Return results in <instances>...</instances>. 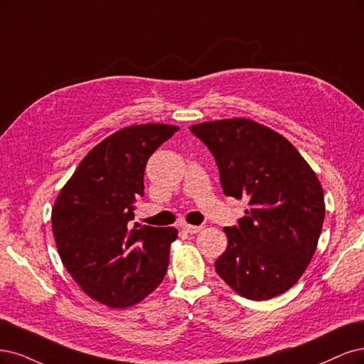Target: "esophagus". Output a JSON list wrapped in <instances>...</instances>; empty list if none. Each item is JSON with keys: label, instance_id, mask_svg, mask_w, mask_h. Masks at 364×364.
<instances>
[{"label": "esophagus", "instance_id": "34e87169", "mask_svg": "<svg viewBox=\"0 0 364 364\" xmlns=\"http://www.w3.org/2000/svg\"><path fill=\"white\" fill-rule=\"evenodd\" d=\"M183 230L186 231V232H189V234H196V232H199L203 230V225H189V224H186L184 227H183Z\"/></svg>", "mask_w": 364, "mask_h": 364}]
</instances>
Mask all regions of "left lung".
<instances>
[{"instance_id": "8db88e82", "label": "left lung", "mask_w": 364, "mask_h": 364, "mask_svg": "<svg viewBox=\"0 0 364 364\" xmlns=\"http://www.w3.org/2000/svg\"><path fill=\"white\" fill-rule=\"evenodd\" d=\"M219 168L227 196L248 199L239 227H225L218 275L240 296L266 301L289 290L306 269L323 225L322 186L286 137L246 118L195 124Z\"/></svg>"}]
</instances>
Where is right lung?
I'll list each match as a JSON object with an SVG mask.
<instances>
[{"label":"right lung","mask_w":364,"mask_h":364,"mask_svg":"<svg viewBox=\"0 0 364 364\" xmlns=\"http://www.w3.org/2000/svg\"><path fill=\"white\" fill-rule=\"evenodd\" d=\"M177 125H130L105 137L55 198L51 227L66 271L86 295L112 309L145 299L166 275L178 231L133 222L146 161Z\"/></svg>","instance_id":"obj_1"}]
</instances>
